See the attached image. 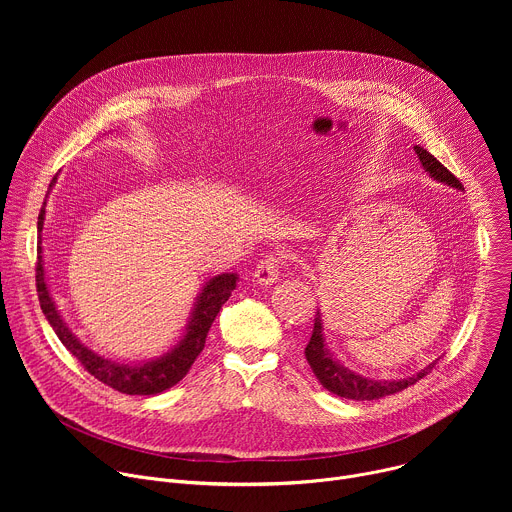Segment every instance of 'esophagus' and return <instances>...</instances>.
Returning a JSON list of instances; mask_svg holds the SVG:
<instances>
[{"mask_svg":"<svg viewBox=\"0 0 512 512\" xmlns=\"http://www.w3.org/2000/svg\"><path fill=\"white\" fill-rule=\"evenodd\" d=\"M279 261L281 259L275 257V255H267L265 259H261L257 269H255V273H253L255 281L259 285H271L277 279V275H279Z\"/></svg>","mask_w":512,"mask_h":512,"instance_id":"34e87169","label":"esophagus"}]
</instances>
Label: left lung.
Listing matches in <instances>:
<instances>
[{"instance_id": "obj_1", "label": "left lung", "mask_w": 512, "mask_h": 512, "mask_svg": "<svg viewBox=\"0 0 512 512\" xmlns=\"http://www.w3.org/2000/svg\"><path fill=\"white\" fill-rule=\"evenodd\" d=\"M413 150L423 166V170L437 182L448 184L456 190H464L460 180L448 170L444 168L440 162H437L427 150H423L421 145H413ZM306 360L310 362V369L314 371L316 379L322 383L324 389H328L330 393L344 397V399H354V401H373V399H381L393 393H399L403 389H407L409 385L417 383L419 379H423L433 367L435 362L427 364L425 369H421L417 375L407 377V379H391V381H377L371 377H362L350 369H346L344 364L334 356V352L330 350L328 342H326V334H324V320H322V312H316L314 318V332L312 338L306 346Z\"/></svg>"}]
</instances>
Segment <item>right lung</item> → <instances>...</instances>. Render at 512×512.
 Returning <instances> with one entry per match:
<instances>
[{"label":"right lung","mask_w":512,"mask_h":512,"mask_svg":"<svg viewBox=\"0 0 512 512\" xmlns=\"http://www.w3.org/2000/svg\"><path fill=\"white\" fill-rule=\"evenodd\" d=\"M56 184V176L52 178L48 192ZM48 196V194H46ZM46 221V200L44 206L38 214V233H42ZM239 275L237 273H221L210 277L200 294L196 296L194 308L190 312L188 324L184 328V334L180 340L164 354L150 358V360H141V362H117L113 358H105L85 346L79 336H75L66 322L62 320L56 302L50 294L48 283H46V271H44V247H42V235L38 243V267H36V287H38V300L40 308L60 338V342L66 346V350L77 356L79 362L89 371L95 379L105 383L107 387L125 393V395H158L170 387H174L178 381L186 377L190 367L194 364L196 356L202 352L206 334L216 318V314L221 312L223 304L231 298V291L237 287Z\"/></svg>","instance_id":"right-lung-1"}]
</instances>
